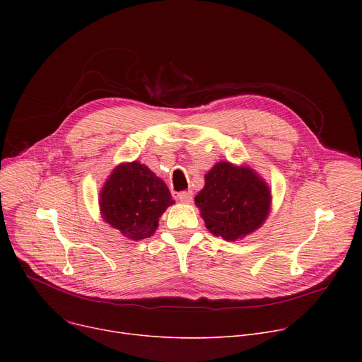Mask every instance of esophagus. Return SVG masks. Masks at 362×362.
Wrapping results in <instances>:
<instances>
[{"label":"esophagus","mask_w":362,"mask_h":362,"mask_svg":"<svg viewBox=\"0 0 362 362\" xmlns=\"http://www.w3.org/2000/svg\"><path fill=\"white\" fill-rule=\"evenodd\" d=\"M192 191H183V192H173V197L183 204H189L192 201Z\"/></svg>","instance_id":"obj_1"}]
</instances>
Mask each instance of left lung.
Here are the masks:
<instances>
[{
	"label": "left lung",
	"instance_id": "1",
	"mask_svg": "<svg viewBox=\"0 0 362 362\" xmlns=\"http://www.w3.org/2000/svg\"><path fill=\"white\" fill-rule=\"evenodd\" d=\"M205 227L235 242L258 230L272 210V189L250 165L218 161L195 197Z\"/></svg>",
	"mask_w": 362,
	"mask_h": 362
}]
</instances>
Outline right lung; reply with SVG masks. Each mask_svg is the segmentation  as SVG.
<instances>
[{
	"label": "right lung",
	"instance_id": "1",
	"mask_svg": "<svg viewBox=\"0 0 362 362\" xmlns=\"http://www.w3.org/2000/svg\"><path fill=\"white\" fill-rule=\"evenodd\" d=\"M98 201L104 221L132 240L154 235L160 217L175 204L163 179L139 161L114 168Z\"/></svg>",
	"mask_w": 362,
	"mask_h": 362
}]
</instances>
